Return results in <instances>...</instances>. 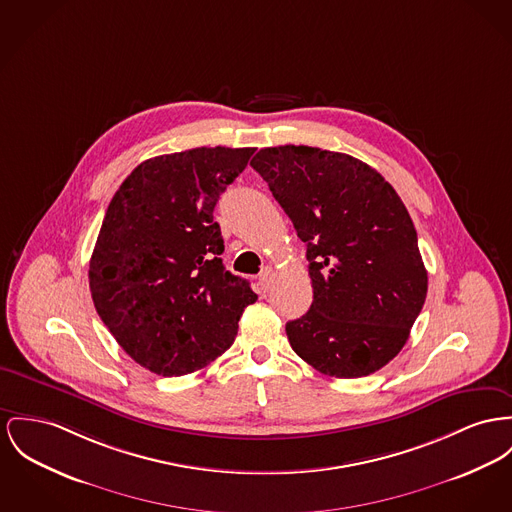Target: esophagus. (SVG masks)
Returning a JSON list of instances; mask_svg holds the SVG:
<instances>
[{"label":"esophagus","mask_w":512,"mask_h":512,"mask_svg":"<svg viewBox=\"0 0 512 512\" xmlns=\"http://www.w3.org/2000/svg\"><path fill=\"white\" fill-rule=\"evenodd\" d=\"M272 275V266H266V268L260 272V275H258V285H260L262 291H268V289L272 287Z\"/></svg>","instance_id":"1"}]
</instances>
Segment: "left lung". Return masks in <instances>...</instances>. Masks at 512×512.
Segmentation results:
<instances>
[{"label":"left lung","mask_w":512,"mask_h":512,"mask_svg":"<svg viewBox=\"0 0 512 512\" xmlns=\"http://www.w3.org/2000/svg\"><path fill=\"white\" fill-rule=\"evenodd\" d=\"M250 165L307 242L312 305L285 326L293 351L336 378L382 369L427 297L406 205L380 172L345 153L279 145Z\"/></svg>","instance_id":"1"}]
</instances>
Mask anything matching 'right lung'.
Listing matches in <instances>:
<instances>
[{
	"instance_id": "add662e5",
	"label": "right lung",
	"mask_w": 512,
	"mask_h": 512,
	"mask_svg": "<svg viewBox=\"0 0 512 512\" xmlns=\"http://www.w3.org/2000/svg\"><path fill=\"white\" fill-rule=\"evenodd\" d=\"M254 147H196L137 165L106 209L89 264L95 308L155 375L200 371L235 341L258 295L225 270L213 209Z\"/></svg>"
}]
</instances>
